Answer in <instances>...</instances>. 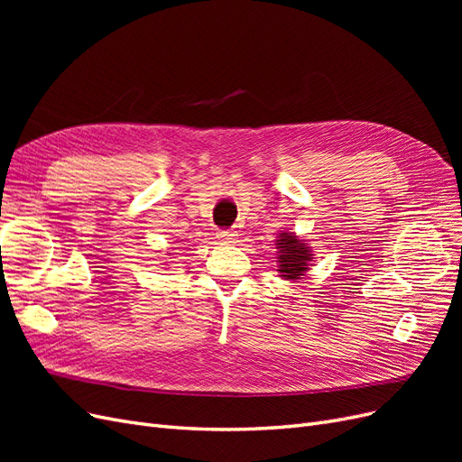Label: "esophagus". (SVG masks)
I'll return each mask as SVG.
<instances>
[{"label": "esophagus", "instance_id": "34e87169", "mask_svg": "<svg viewBox=\"0 0 462 462\" xmlns=\"http://www.w3.org/2000/svg\"><path fill=\"white\" fill-rule=\"evenodd\" d=\"M217 236H219L221 241L233 243V241H235V236H236V231H233V229H226V231H219V233H217Z\"/></svg>", "mask_w": 462, "mask_h": 462}]
</instances>
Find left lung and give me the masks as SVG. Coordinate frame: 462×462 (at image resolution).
Wrapping results in <instances>:
<instances>
[{
  "instance_id": "8db88e82",
  "label": "left lung",
  "mask_w": 462,
  "mask_h": 462,
  "mask_svg": "<svg viewBox=\"0 0 462 462\" xmlns=\"http://www.w3.org/2000/svg\"><path fill=\"white\" fill-rule=\"evenodd\" d=\"M275 245L279 248L277 272L282 273V277L300 279V275L309 272L314 254L310 246L300 241L295 233H279Z\"/></svg>"
}]
</instances>
